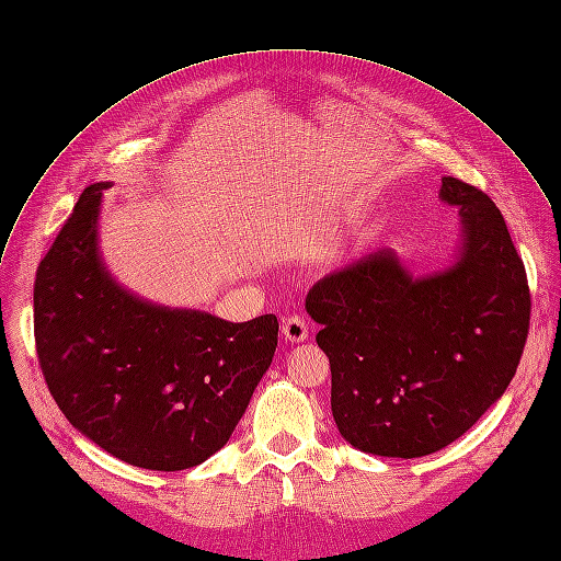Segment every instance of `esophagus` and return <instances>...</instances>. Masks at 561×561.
<instances>
[{
    "label": "esophagus",
    "instance_id": "esophagus-1",
    "mask_svg": "<svg viewBox=\"0 0 561 561\" xmlns=\"http://www.w3.org/2000/svg\"><path fill=\"white\" fill-rule=\"evenodd\" d=\"M282 333L288 343H305L309 339V324L302 316H290L282 322Z\"/></svg>",
    "mask_w": 561,
    "mask_h": 561
}]
</instances>
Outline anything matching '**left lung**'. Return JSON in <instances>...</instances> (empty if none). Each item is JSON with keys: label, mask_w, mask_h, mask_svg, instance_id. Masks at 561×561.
I'll use <instances>...</instances> for the list:
<instances>
[{"label": "left lung", "mask_w": 561, "mask_h": 561, "mask_svg": "<svg viewBox=\"0 0 561 561\" xmlns=\"http://www.w3.org/2000/svg\"><path fill=\"white\" fill-rule=\"evenodd\" d=\"M439 201L460 214L449 268L413 277L379 248L307 295L335 426L365 454L422 458L449 446L503 397L524 354L530 290L499 207L451 175Z\"/></svg>", "instance_id": "obj_1"}]
</instances>
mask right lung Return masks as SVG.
I'll return each instance as SVG.
<instances>
[{
    "label": "right lung",
    "mask_w": 561,
    "mask_h": 561,
    "mask_svg": "<svg viewBox=\"0 0 561 561\" xmlns=\"http://www.w3.org/2000/svg\"><path fill=\"white\" fill-rule=\"evenodd\" d=\"M107 186H88L37 266V358L62 415L103 451L141 469H190L228 444L273 363L279 322H228L126 290L99 252Z\"/></svg>",
    "instance_id": "obj_1"
}]
</instances>
